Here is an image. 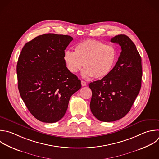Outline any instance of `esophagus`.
<instances>
[{"label": "esophagus", "instance_id": "34e87169", "mask_svg": "<svg viewBox=\"0 0 159 159\" xmlns=\"http://www.w3.org/2000/svg\"><path fill=\"white\" fill-rule=\"evenodd\" d=\"M81 85L82 86H86V83L84 81H81Z\"/></svg>", "mask_w": 159, "mask_h": 159}]
</instances>
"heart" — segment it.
Listing matches in <instances>:
<instances>
[{"mask_svg":"<svg viewBox=\"0 0 159 159\" xmlns=\"http://www.w3.org/2000/svg\"><path fill=\"white\" fill-rule=\"evenodd\" d=\"M117 58V51L114 46L93 39L77 44L75 52L67 50L63 54L65 66L70 73H76L83 65V76H93L95 79L107 76L113 69Z\"/></svg>","mask_w":159,"mask_h":159,"instance_id":"heart-1","label":"heart"}]
</instances>
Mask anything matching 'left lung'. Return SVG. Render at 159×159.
Masks as SVG:
<instances>
[{
  "label": "left lung",
  "instance_id": "obj_1",
  "mask_svg": "<svg viewBox=\"0 0 159 159\" xmlns=\"http://www.w3.org/2000/svg\"><path fill=\"white\" fill-rule=\"evenodd\" d=\"M121 47V52L111 73L89 84L92 91L90 109L100 121L112 122L130 111L141 88V57L135 44L125 35L112 38Z\"/></svg>",
  "mask_w": 159,
  "mask_h": 159
}]
</instances>
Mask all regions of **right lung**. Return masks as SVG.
I'll return each instance as SVG.
<instances>
[{
  "label": "right lung",
  "instance_id": "1",
  "mask_svg": "<svg viewBox=\"0 0 159 159\" xmlns=\"http://www.w3.org/2000/svg\"><path fill=\"white\" fill-rule=\"evenodd\" d=\"M73 40L47 34L27 42L19 55L17 74L20 96L39 120L53 123L65 116L71 96L81 81L66 68L63 54Z\"/></svg>",
  "mask_w": 159,
  "mask_h": 159
}]
</instances>
